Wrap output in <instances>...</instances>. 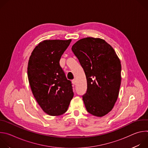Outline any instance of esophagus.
<instances>
[{"instance_id":"obj_1","label":"esophagus","mask_w":148,"mask_h":148,"mask_svg":"<svg viewBox=\"0 0 148 148\" xmlns=\"http://www.w3.org/2000/svg\"><path fill=\"white\" fill-rule=\"evenodd\" d=\"M72 83H73V85H76V83H77L76 80H75V79H73V80L72 81Z\"/></svg>"}]
</instances>
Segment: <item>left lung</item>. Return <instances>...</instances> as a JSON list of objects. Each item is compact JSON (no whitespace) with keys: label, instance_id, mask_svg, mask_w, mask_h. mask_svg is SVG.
Returning a JSON list of instances; mask_svg holds the SVG:
<instances>
[{"label":"left lung","instance_id":"obj_1","mask_svg":"<svg viewBox=\"0 0 148 148\" xmlns=\"http://www.w3.org/2000/svg\"><path fill=\"white\" fill-rule=\"evenodd\" d=\"M71 50L87 78V92L82 96L86 110L95 116H103L112 110L119 95L120 60L112 46L99 38L80 39Z\"/></svg>","mask_w":148,"mask_h":148}]
</instances>
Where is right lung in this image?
Listing matches in <instances>:
<instances>
[{
	"mask_svg": "<svg viewBox=\"0 0 148 148\" xmlns=\"http://www.w3.org/2000/svg\"><path fill=\"white\" fill-rule=\"evenodd\" d=\"M71 41L44 40L34 49L29 60L27 75L32 93L41 108L51 116L64 114L74 96L71 82L59 63Z\"/></svg>",
	"mask_w": 148,
	"mask_h": 148,
	"instance_id": "add662e5",
	"label": "right lung"
}]
</instances>
